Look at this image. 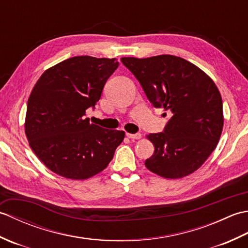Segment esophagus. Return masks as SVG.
I'll use <instances>...</instances> for the list:
<instances>
[{"label":"esophagus","instance_id":"1","mask_svg":"<svg viewBox=\"0 0 248 248\" xmlns=\"http://www.w3.org/2000/svg\"><path fill=\"white\" fill-rule=\"evenodd\" d=\"M127 136L129 139H133V140H140L141 138L140 133H135V134H131V133H127Z\"/></svg>","mask_w":248,"mask_h":248}]
</instances>
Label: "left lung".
<instances>
[{"mask_svg":"<svg viewBox=\"0 0 248 248\" xmlns=\"http://www.w3.org/2000/svg\"><path fill=\"white\" fill-rule=\"evenodd\" d=\"M121 62L138 78L150 103L171 113L163 132L147 135L155 152L145 161L146 167L167 179L198 170L223 130V101L217 85L202 69L178 56L123 57Z\"/></svg>","mask_w":248,"mask_h":248,"instance_id":"obj_1","label":"left lung"}]
</instances>
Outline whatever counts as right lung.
Segmentation results:
<instances>
[{"label": "right lung", "mask_w": 248, "mask_h": 248, "mask_svg": "<svg viewBox=\"0 0 248 248\" xmlns=\"http://www.w3.org/2000/svg\"><path fill=\"white\" fill-rule=\"evenodd\" d=\"M116 59L75 56L46 70L31 91L25 134L34 154L62 177L88 179L112 161L124 132L92 124L85 110L100 100Z\"/></svg>", "instance_id": "obj_1"}]
</instances>
